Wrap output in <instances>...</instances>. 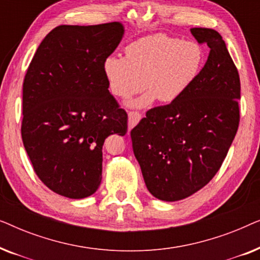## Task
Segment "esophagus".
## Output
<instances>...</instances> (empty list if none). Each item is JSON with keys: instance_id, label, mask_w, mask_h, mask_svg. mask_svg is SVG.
Returning <instances> with one entry per match:
<instances>
[{"instance_id": "esophagus-1", "label": "esophagus", "mask_w": 260, "mask_h": 260, "mask_svg": "<svg viewBox=\"0 0 260 260\" xmlns=\"http://www.w3.org/2000/svg\"><path fill=\"white\" fill-rule=\"evenodd\" d=\"M141 118H142V115L137 111H130L127 113V124H129V130L133 129V127L140 122Z\"/></svg>"}]
</instances>
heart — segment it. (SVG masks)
<instances>
[{
	"instance_id": "heart-1",
	"label": "heart",
	"mask_w": 260,
	"mask_h": 260,
	"mask_svg": "<svg viewBox=\"0 0 260 260\" xmlns=\"http://www.w3.org/2000/svg\"><path fill=\"white\" fill-rule=\"evenodd\" d=\"M204 51L197 42L156 34L131 42L125 56L110 55L103 71L113 95L127 98L144 87L148 91L127 102L129 108H148L156 99L175 102L194 84L204 66Z\"/></svg>"
}]
</instances>
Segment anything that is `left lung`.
<instances>
[{
	"mask_svg": "<svg viewBox=\"0 0 260 260\" xmlns=\"http://www.w3.org/2000/svg\"><path fill=\"white\" fill-rule=\"evenodd\" d=\"M209 54L198 79L168 105L147 111L131 130L148 190L162 201L197 193L221 167L239 125V73L221 35L191 28Z\"/></svg>",
	"mask_w": 260,
	"mask_h": 260,
	"instance_id": "obj_1",
	"label": "left lung"
}]
</instances>
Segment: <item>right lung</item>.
Returning a JSON list of instances; mask_svg holds the SVG:
<instances>
[{
  "label": "right lung",
  "mask_w": 260,
  "mask_h": 260,
  "mask_svg": "<svg viewBox=\"0 0 260 260\" xmlns=\"http://www.w3.org/2000/svg\"><path fill=\"white\" fill-rule=\"evenodd\" d=\"M123 35L120 22L58 26L27 70L23 145L39 179L62 197L84 199L98 189L105 138L127 131L126 112L103 71Z\"/></svg>",
  "instance_id": "right-lung-1"
}]
</instances>
